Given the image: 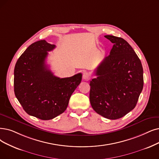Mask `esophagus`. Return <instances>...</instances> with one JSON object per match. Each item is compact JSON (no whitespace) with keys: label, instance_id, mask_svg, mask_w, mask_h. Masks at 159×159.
<instances>
[{"label":"esophagus","instance_id":"esophagus-1","mask_svg":"<svg viewBox=\"0 0 159 159\" xmlns=\"http://www.w3.org/2000/svg\"><path fill=\"white\" fill-rule=\"evenodd\" d=\"M90 78V74L88 72H84L83 74V79L85 80H89Z\"/></svg>","mask_w":159,"mask_h":159}]
</instances>
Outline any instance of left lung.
Masks as SVG:
<instances>
[{"mask_svg":"<svg viewBox=\"0 0 159 159\" xmlns=\"http://www.w3.org/2000/svg\"><path fill=\"white\" fill-rule=\"evenodd\" d=\"M113 43L110 55L95 70L90 81V102L99 115L109 119L121 118L134 108L143 87L140 60L122 38L106 35Z\"/></svg>","mask_w":159,"mask_h":159,"instance_id":"1","label":"left lung"}]
</instances>
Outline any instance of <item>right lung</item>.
Wrapping results in <instances>:
<instances>
[{
	"label": "right lung",
	"mask_w": 159,
	"mask_h": 159,
	"mask_svg": "<svg viewBox=\"0 0 159 159\" xmlns=\"http://www.w3.org/2000/svg\"><path fill=\"white\" fill-rule=\"evenodd\" d=\"M55 45L39 40L29 46L14 68V93L29 115L42 120L52 119L64 112L82 74L60 78L46 65L48 52Z\"/></svg>",
	"instance_id": "obj_1"
}]
</instances>
